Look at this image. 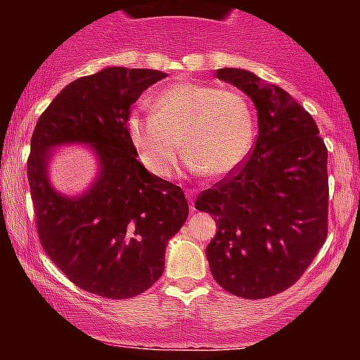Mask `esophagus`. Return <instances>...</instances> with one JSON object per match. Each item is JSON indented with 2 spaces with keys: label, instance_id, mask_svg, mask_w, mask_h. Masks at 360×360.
<instances>
[{
  "label": "esophagus",
  "instance_id": "34e87169",
  "mask_svg": "<svg viewBox=\"0 0 360 360\" xmlns=\"http://www.w3.org/2000/svg\"><path fill=\"white\" fill-rule=\"evenodd\" d=\"M186 196H188V200H189V210L194 212V191L193 189H188V191H186Z\"/></svg>",
  "mask_w": 360,
  "mask_h": 360
}]
</instances>
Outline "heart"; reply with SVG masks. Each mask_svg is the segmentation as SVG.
Segmentation results:
<instances>
[{"label": "heart", "instance_id": "b5f03b06", "mask_svg": "<svg viewBox=\"0 0 360 360\" xmlns=\"http://www.w3.org/2000/svg\"><path fill=\"white\" fill-rule=\"evenodd\" d=\"M154 113L128 118V134L152 174L177 171L181 143L193 172L223 177L249 155L254 143V111L245 94L233 88L184 79L152 100Z\"/></svg>", "mask_w": 360, "mask_h": 360}]
</instances>
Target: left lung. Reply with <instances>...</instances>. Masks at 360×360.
Listing matches in <instances>:
<instances>
[{
  "mask_svg": "<svg viewBox=\"0 0 360 360\" xmlns=\"http://www.w3.org/2000/svg\"><path fill=\"white\" fill-rule=\"evenodd\" d=\"M257 108L259 134L245 160L198 194L213 214L206 247L210 269L225 291L264 300L298 281L328 233V150L315 120L278 86L243 69H218Z\"/></svg>",
  "mask_w": 360,
  "mask_h": 360,
  "instance_id": "1",
  "label": "left lung"
}]
</instances>
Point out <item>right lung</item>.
<instances>
[{
    "instance_id": "add662e5",
    "label": "right lung",
    "mask_w": 360,
    "mask_h": 360,
    "mask_svg": "<svg viewBox=\"0 0 360 360\" xmlns=\"http://www.w3.org/2000/svg\"><path fill=\"white\" fill-rule=\"evenodd\" d=\"M162 77L125 68L79 77L53 98L32 135L27 172L42 249L71 283L101 298L147 291L189 213L183 189L139 162L127 127L131 105ZM65 141L91 143L102 160L98 179L76 200L46 181L48 148Z\"/></svg>"
}]
</instances>
